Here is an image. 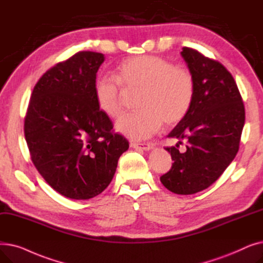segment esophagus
<instances>
[{"mask_svg":"<svg viewBox=\"0 0 263 263\" xmlns=\"http://www.w3.org/2000/svg\"><path fill=\"white\" fill-rule=\"evenodd\" d=\"M130 147L132 148H135V149H142V150H145V151H148V150H151L153 149V144L150 143H131L130 144Z\"/></svg>","mask_w":263,"mask_h":263,"instance_id":"obj_1","label":"esophagus"}]
</instances>
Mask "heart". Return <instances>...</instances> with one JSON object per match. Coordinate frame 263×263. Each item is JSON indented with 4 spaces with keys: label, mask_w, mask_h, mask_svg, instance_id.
<instances>
[{
    "label": "heart",
    "mask_w": 263,
    "mask_h": 263,
    "mask_svg": "<svg viewBox=\"0 0 263 263\" xmlns=\"http://www.w3.org/2000/svg\"><path fill=\"white\" fill-rule=\"evenodd\" d=\"M137 92L135 105L140 109L120 117L116 129L133 140H145L163 122L174 127L185 118L194 100L195 82L186 69L149 55L124 60L116 77L102 74L95 82L97 105L108 118L121 114L126 93Z\"/></svg>",
    "instance_id": "obj_1"
}]
</instances>
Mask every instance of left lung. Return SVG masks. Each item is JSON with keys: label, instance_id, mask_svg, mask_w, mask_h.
Wrapping results in <instances>:
<instances>
[{"label": "left lung", "instance_id": "obj_1", "mask_svg": "<svg viewBox=\"0 0 263 263\" xmlns=\"http://www.w3.org/2000/svg\"><path fill=\"white\" fill-rule=\"evenodd\" d=\"M181 55L194 78L195 95L185 118L167 135L178 143L165 148L174 163L160 180L175 194L191 195L214 183L236 157L245 109L234 79L222 64L186 47ZM182 142L186 149L179 152Z\"/></svg>", "mask_w": 263, "mask_h": 263}]
</instances>
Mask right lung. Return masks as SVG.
<instances>
[{"label":"right lung","instance_id":"right-lung-1","mask_svg":"<svg viewBox=\"0 0 263 263\" xmlns=\"http://www.w3.org/2000/svg\"><path fill=\"white\" fill-rule=\"evenodd\" d=\"M102 53L81 51L35 85L24 120L31 159L47 183L71 199H89L112 181L129 142L113 133L95 97Z\"/></svg>","mask_w":263,"mask_h":263}]
</instances>
